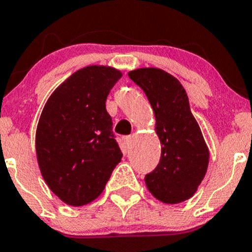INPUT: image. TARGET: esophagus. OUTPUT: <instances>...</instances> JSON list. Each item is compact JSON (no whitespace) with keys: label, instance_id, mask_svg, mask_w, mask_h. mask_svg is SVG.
I'll use <instances>...</instances> for the list:
<instances>
[{"label":"esophagus","instance_id":"34e87169","mask_svg":"<svg viewBox=\"0 0 252 252\" xmlns=\"http://www.w3.org/2000/svg\"><path fill=\"white\" fill-rule=\"evenodd\" d=\"M131 139H132V136H124L123 137L124 143H125L126 145H128L129 143H131Z\"/></svg>","mask_w":252,"mask_h":252}]
</instances>
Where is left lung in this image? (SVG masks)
<instances>
[{
	"mask_svg": "<svg viewBox=\"0 0 252 252\" xmlns=\"http://www.w3.org/2000/svg\"><path fill=\"white\" fill-rule=\"evenodd\" d=\"M128 76L144 91L162 144L159 164L145 175V184L158 200L182 203L194 195L209 165V149L190 111L186 90L161 69H137Z\"/></svg>",
	"mask_w": 252,
	"mask_h": 252,
	"instance_id": "left-lung-1",
	"label": "left lung"
}]
</instances>
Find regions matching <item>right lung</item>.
<instances>
[{"mask_svg":"<svg viewBox=\"0 0 252 252\" xmlns=\"http://www.w3.org/2000/svg\"><path fill=\"white\" fill-rule=\"evenodd\" d=\"M123 76L119 70L91 65L77 70L48 98L36 129V155L43 180L71 206L102 194L123 153L105 100Z\"/></svg>","mask_w":252,"mask_h":252,"instance_id":"1","label":"right lung"}]
</instances>
